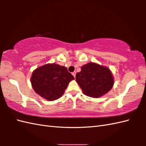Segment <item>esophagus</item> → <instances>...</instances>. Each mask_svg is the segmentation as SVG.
Masks as SVG:
<instances>
[{
	"instance_id": "1",
	"label": "esophagus",
	"mask_w": 146,
	"mask_h": 146,
	"mask_svg": "<svg viewBox=\"0 0 146 146\" xmlns=\"http://www.w3.org/2000/svg\"><path fill=\"white\" fill-rule=\"evenodd\" d=\"M72 75H73V76L75 78V76H76V71H74V72H73V73H72Z\"/></svg>"
}]
</instances>
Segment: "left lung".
<instances>
[{
    "mask_svg": "<svg viewBox=\"0 0 146 146\" xmlns=\"http://www.w3.org/2000/svg\"><path fill=\"white\" fill-rule=\"evenodd\" d=\"M76 82L83 93L90 97L98 98L107 94L114 84L113 76L109 68L90 62L77 73Z\"/></svg>",
    "mask_w": 146,
    "mask_h": 146,
    "instance_id": "8db88e82",
    "label": "left lung"
}]
</instances>
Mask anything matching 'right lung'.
<instances>
[{
    "mask_svg": "<svg viewBox=\"0 0 146 146\" xmlns=\"http://www.w3.org/2000/svg\"><path fill=\"white\" fill-rule=\"evenodd\" d=\"M75 79L67 68L56 63H48L33 71L31 83L34 90L49 101L63 95L69 83Z\"/></svg>",
    "mask_w": 146,
    "mask_h": 146,
    "instance_id": "right-lung-1",
    "label": "right lung"
}]
</instances>
